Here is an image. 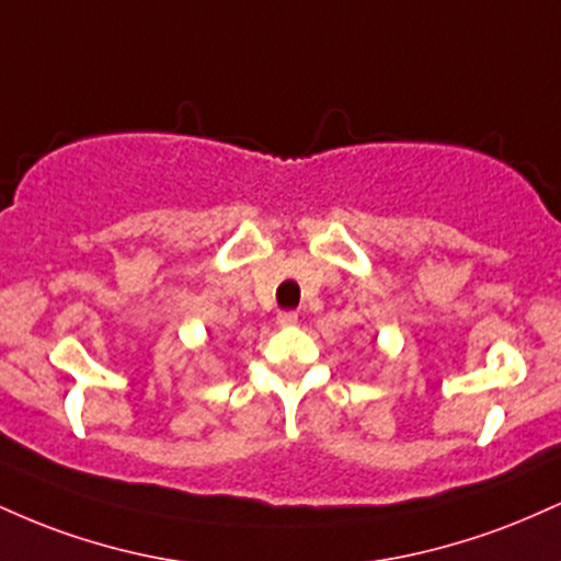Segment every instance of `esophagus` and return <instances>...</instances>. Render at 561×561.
<instances>
[{"instance_id": "esophagus-1", "label": "esophagus", "mask_w": 561, "mask_h": 561, "mask_svg": "<svg viewBox=\"0 0 561 561\" xmlns=\"http://www.w3.org/2000/svg\"><path fill=\"white\" fill-rule=\"evenodd\" d=\"M276 324H279V327H295V324H298V313L282 311L279 317H276Z\"/></svg>"}]
</instances>
